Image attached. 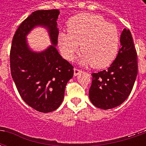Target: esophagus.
Segmentation results:
<instances>
[{
  "label": "esophagus",
  "instance_id": "obj_1",
  "mask_svg": "<svg viewBox=\"0 0 146 146\" xmlns=\"http://www.w3.org/2000/svg\"><path fill=\"white\" fill-rule=\"evenodd\" d=\"M74 76H77V75H79L80 73H81V70H78V69H76V68H74Z\"/></svg>",
  "mask_w": 146,
  "mask_h": 146
}]
</instances>
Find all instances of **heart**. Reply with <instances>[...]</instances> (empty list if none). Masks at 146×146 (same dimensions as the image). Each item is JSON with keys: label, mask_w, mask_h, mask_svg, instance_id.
<instances>
[{"label": "heart", "mask_w": 146, "mask_h": 146, "mask_svg": "<svg viewBox=\"0 0 146 146\" xmlns=\"http://www.w3.org/2000/svg\"><path fill=\"white\" fill-rule=\"evenodd\" d=\"M68 31L58 35V44L66 59L72 61L80 48V63L96 69L109 66L116 58L119 46V33L115 25L106 23L101 15L81 13L67 22Z\"/></svg>", "instance_id": "1"}]
</instances>
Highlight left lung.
<instances>
[{"label": "left lung", "mask_w": 146, "mask_h": 146, "mask_svg": "<svg viewBox=\"0 0 146 146\" xmlns=\"http://www.w3.org/2000/svg\"><path fill=\"white\" fill-rule=\"evenodd\" d=\"M119 40L121 48L110 66L92 74L89 98L92 104L102 110L122 104L131 94L138 74L137 52L131 31L123 29Z\"/></svg>", "instance_id": "left-lung-1"}]
</instances>
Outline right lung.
<instances>
[{"label": "right lung", "mask_w": 146, "mask_h": 146, "mask_svg": "<svg viewBox=\"0 0 146 146\" xmlns=\"http://www.w3.org/2000/svg\"><path fill=\"white\" fill-rule=\"evenodd\" d=\"M58 15V9L33 11L20 24L12 39V79L23 101L40 113H50L59 107L66 85L73 76V66L62 58L55 48ZM37 25L48 30L52 44L40 52L32 51L26 41L28 33Z\"/></svg>", "instance_id": "1"}]
</instances>
